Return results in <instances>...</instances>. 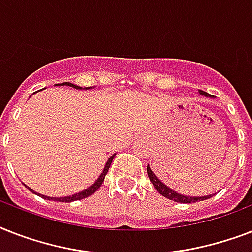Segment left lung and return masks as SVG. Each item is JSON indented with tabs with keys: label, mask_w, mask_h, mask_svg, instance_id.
Instances as JSON below:
<instances>
[{
	"label": "left lung",
	"mask_w": 252,
	"mask_h": 252,
	"mask_svg": "<svg viewBox=\"0 0 252 252\" xmlns=\"http://www.w3.org/2000/svg\"><path fill=\"white\" fill-rule=\"evenodd\" d=\"M200 94L205 95V96H209V94L208 93H205V91L200 90ZM148 175H149V179L150 182L153 183L154 188L157 189L159 193H161L162 196H165V197H167V199L172 200V201H176V203H186V204H189V203H196V201H200V200H207L209 199V197H212V196H203V197H191V196H184V195H180V193H176L175 191H172L171 188H168L167 186H165V184L162 183L161 180L158 179L157 176L154 175L153 171L150 170L149 165H148Z\"/></svg>",
	"instance_id": "8db88e82"
}]
</instances>
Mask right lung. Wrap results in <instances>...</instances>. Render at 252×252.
<instances>
[{"mask_svg":"<svg viewBox=\"0 0 252 252\" xmlns=\"http://www.w3.org/2000/svg\"><path fill=\"white\" fill-rule=\"evenodd\" d=\"M61 85H66V86H72V87H76V89H78V86H76V85L70 84V82H64V84ZM115 154L114 156H111L110 158H108V161H107L106 163V167H104V170H103V172L100 174V176L98 178V180L95 182L91 187H89L87 189H85V191L80 192V193H76V195H72V196H66V197H47V196H43V195H37L41 196V197H44V199H48V200H55V201H61V203H70V201H76V200H81V199H85V197H87V196L93 195L96 189H98L100 186H102V183L104 182V176H106V174L108 172V168H110L111 163H112V159H114ZM29 189H31V188H29Z\"/></svg>","mask_w":252,"mask_h":252,"instance_id":"right-lung-1","label":"right lung"}]
</instances>
